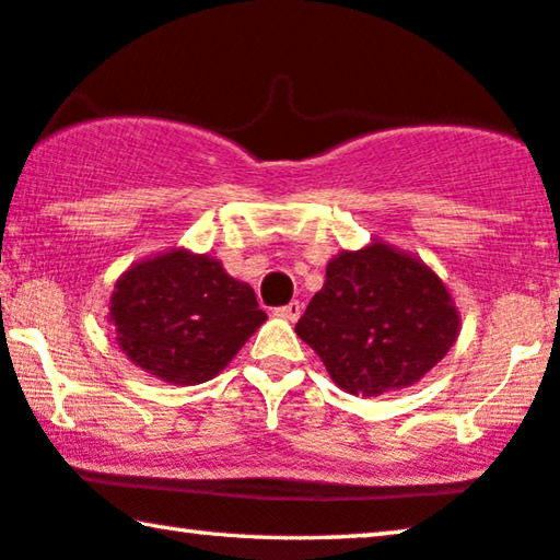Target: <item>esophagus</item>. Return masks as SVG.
I'll list each match as a JSON object with an SVG mask.
<instances>
[{"label": "esophagus", "instance_id": "esophagus-1", "mask_svg": "<svg viewBox=\"0 0 560 560\" xmlns=\"http://www.w3.org/2000/svg\"><path fill=\"white\" fill-rule=\"evenodd\" d=\"M275 315L285 317V320H290V323H295L298 317L303 315V303H298V300H292V303H288V305H282V307L275 310Z\"/></svg>", "mask_w": 560, "mask_h": 560}]
</instances>
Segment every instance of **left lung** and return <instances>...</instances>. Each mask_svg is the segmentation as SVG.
Here are the masks:
<instances>
[{"mask_svg":"<svg viewBox=\"0 0 560 560\" xmlns=\"http://www.w3.org/2000/svg\"><path fill=\"white\" fill-rule=\"evenodd\" d=\"M295 332L338 388L375 398L423 381L458 340L460 313L420 257L375 237L330 257Z\"/></svg>","mask_w":560,"mask_h":560,"instance_id":"left-lung-1","label":"left lung"}]
</instances>
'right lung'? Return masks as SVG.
<instances>
[{
    "mask_svg": "<svg viewBox=\"0 0 560 560\" xmlns=\"http://www.w3.org/2000/svg\"><path fill=\"white\" fill-rule=\"evenodd\" d=\"M107 320L132 365L172 385H197L228 368L268 315L220 260L172 247L119 275Z\"/></svg>",
    "mask_w": 560,
    "mask_h": 560,
    "instance_id": "obj_1",
    "label": "right lung"
}]
</instances>
